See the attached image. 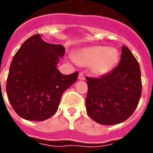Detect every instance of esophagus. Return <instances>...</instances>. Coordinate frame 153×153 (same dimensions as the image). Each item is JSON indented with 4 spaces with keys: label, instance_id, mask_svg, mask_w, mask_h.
<instances>
[{
    "label": "esophagus",
    "instance_id": "1",
    "mask_svg": "<svg viewBox=\"0 0 153 153\" xmlns=\"http://www.w3.org/2000/svg\"><path fill=\"white\" fill-rule=\"evenodd\" d=\"M79 80H85V79H86V78H85L83 73H79Z\"/></svg>",
    "mask_w": 153,
    "mask_h": 153
}]
</instances>
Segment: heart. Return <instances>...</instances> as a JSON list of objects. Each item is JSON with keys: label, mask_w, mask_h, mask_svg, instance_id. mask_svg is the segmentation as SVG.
I'll return each instance as SVG.
<instances>
[{"label": "heart", "mask_w": 153, "mask_h": 153, "mask_svg": "<svg viewBox=\"0 0 153 153\" xmlns=\"http://www.w3.org/2000/svg\"><path fill=\"white\" fill-rule=\"evenodd\" d=\"M76 61L81 65L90 66L96 74H104L112 70L118 62V52L114 48L96 45L82 49L75 54Z\"/></svg>", "instance_id": "heart-1"}]
</instances>
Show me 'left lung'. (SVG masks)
Returning a JSON list of instances; mask_svg holds the SVG:
<instances>
[{"mask_svg":"<svg viewBox=\"0 0 153 153\" xmlns=\"http://www.w3.org/2000/svg\"><path fill=\"white\" fill-rule=\"evenodd\" d=\"M120 58L118 66L110 73L98 79L87 77V112L93 120L102 125H114L128 120L141 96L138 62L124 45Z\"/></svg>","mask_w":153,"mask_h":153,"instance_id":"8db88e82","label":"left lung"}]
</instances>
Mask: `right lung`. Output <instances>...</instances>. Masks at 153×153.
Listing matches in <instances>:
<instances>
[{
	"mask_svg": "<svg viewBox=\"0 0 153 153\" xmlns=\"http://www.w3.org/2000/svg\"><path fill=\"white\" fill-rule=\"evenodd\" d=\"M66 49L50 44L40 34L24 42L12 60L6 93L15 112L31 121L47 120L57 111L62 95L75 82L79 72L64 75L57 69Z\"/></svg>",
	"mask_w": 153,
	"mask_h": 153,
	"instance_id": "right-lung-1",
	"label": "right lung"
}]
</instances>
